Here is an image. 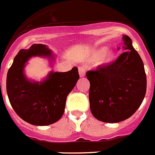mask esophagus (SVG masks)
<instances>
[{"label": "esophagus", "mask_w": 155, "mask_h": 155, "mask_svg": "<svg viewBox=\"0 0 155 155\" xmlns=\"http://www.w3.org/2000/svg\"><path fill=\"white\" fill-rule=\"evenodd\" d=\"M87 67L85 66H80L78 67V72L80 77H84L85 75V72H86Z\"/></svg>", "instance_id": "obj_1"}]
</instances>
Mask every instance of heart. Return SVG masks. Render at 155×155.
I'll list each match as a JSON object with an SVG mask.
<instances>
[{
	"instance_id": "obj_1",
	"label": "heart",
	"mask_w": 155,
	"mask_h": 155,
	"mask_svg": "<svg viewBox=\"0 0 155 155\" xmlns=\"http://www.w3.org/2000/svg\"><path fill=\"white\" fill-rule=\"evenodd\" d=\"M104 48L102 47V48H100V49L97 50L94 53V57L98 58L104 51ZM114 58V53L112 51H105L103 54V55L101 57V62H110L111 60H112V58Z\"/></svg>"
}]
</instances>
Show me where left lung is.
<instances>
[{
  "instance_id": "1",
  "label": "left lung",
  "mask_w": 155,
  "mask_h": 155,
  "mask_svg": "<svg viewBox=\"0 0 155 155\" xmlns=\"http://www.w3.org/2000/svg\"><path fill=\"white\" fill-rule=\"evenodd\" d=\"M122 39L124 52L115 62L86 73L92 114L104 123H118L131 117L141 105L147 91L143 60L131 39L127 35Z\"/></svg>"
}]
</instances>
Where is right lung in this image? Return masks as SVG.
I'll use <instances>...</instances> for the list:
<instances>
[{
    "label": "right lung",
    "instance_id": "obj_1",
    "mask_svg": "<svg viewBox=\"0 0 155 155\" xmlns=\"http://www.w3.org/2000/svg\"><path fill=\"white\" fill-rule=\"evenodd\" d=\"M36 55L51 57V54L43 44H33L18 52L8 71L6 89L12 107L20 118L31 124L45 126L62 116L66 97L76 85L79 74L75 66L67 72L50 73L40 84L31 82L24 74V64Z\"/></svg>",
    "mask_w": 155,
    "mask_h": 155
}]
</instances>
